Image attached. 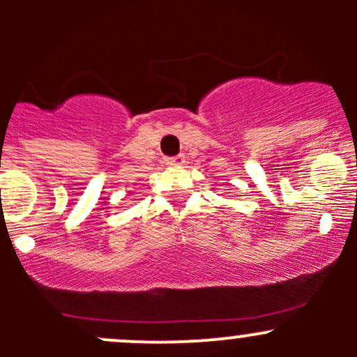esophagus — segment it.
Here are the masks:
<instances>
[{"mask_svg": "<svg viewBox=\"0 0 357 357\" xmlns=\"http://www.w3.org/2000/svg\"><path fill=\"white\" fill-rule=\"evenodd\" d=\"M183 164H185V157L183 155L165 158V165H169V167H181Z\"/></svg>", "mask_w": 357, "mask_h": 357, "instance_id": "esophagus-1", "label": "esophagus"}]
</instances>
